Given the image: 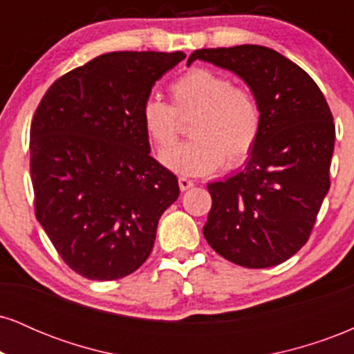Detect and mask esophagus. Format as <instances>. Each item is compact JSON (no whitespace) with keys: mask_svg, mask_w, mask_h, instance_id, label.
<instances>
[{"mask_svg":"<svg viewBox=\"0 0 354 354\" xmlns=\"http://www.w3.org/2000/svg\"><path fill=\"white\" fill-rule=\"evenodd\" d=\"M178 185H180V189L181 191H186V189H189V188H193V185L194 183L191 181V180H188V178H180V180H178Z\"/></svg>","mask_w":354,"mask_h":354,"instance_id":"esophagus-1","label":"esophagus"}]
</instances>
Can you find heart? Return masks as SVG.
Listing matches in <instances>:
<instances>
[{
	"label": "heart",
	"instance_id": "1",
	"mask_svg": "<svg viewBox=\"0 0 354 354\" xmlns=\"http://www.w3.org/2000/svg\"><path fill=\"white\" fill-rule=\"evenodd\" d=\"M173 104L149 96L141 109L145 131L158 149L171 148L180 118L188 120L191 140L163 153L166 168L186 176H205L223 165L236 168L253 153L261 131L258 100L245 86H234L223 73L194 68L171 84Z\"/></svg>",
	"mask_w": 354,
	"mask_h": 354
}]
</instances>
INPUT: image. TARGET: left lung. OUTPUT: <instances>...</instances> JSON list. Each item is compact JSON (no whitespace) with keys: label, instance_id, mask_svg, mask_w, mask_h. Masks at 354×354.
I'll list each match as a JSON object with an SVG mask.
<instances>
[{"label":"left lung","instance_id":"left-lung-1","mask_svg":"<svg viewBox=\"0 0 354 354\" xmlns=\"http://www.w3.org/2000/svg\"><path fill=\"white\" fill-rule=\"evenodd\" d=\"M233 71L261 109V131L241 171L208 185L203 226L209 246L234 265L270 268L306 245L330 189L333 115L318 84L278 51L258 44L191 53Z\"/></svg>","mask_w":354,"mask_h":354}]
</instances>
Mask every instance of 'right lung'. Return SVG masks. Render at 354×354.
<instances>
[{
	"instance_id": "obj_1",
	"label": "right lung",
	"mask_w": 354,
	"mask_h": 354,
	"mask_svg": "<svg viewBox=\"0 0 354 354\" xmlns=\"http://www.w3.org/2000/svg\"><path fill=\"white\" fill-rule=\"evenodd\" d=\"M185 53L116 51L63 75L31 121L35 214L73 271L111 281L148 259L158 221L180 196L149 154L141 109Z\"/></svg>"
}]
</instances>
